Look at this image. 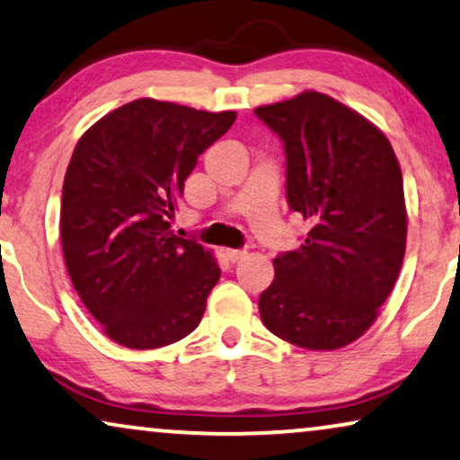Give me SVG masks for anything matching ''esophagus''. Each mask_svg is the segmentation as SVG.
Instances as JSON below:
<instances>
[{"label":"esophagus","mask_w":460,"mask_h":460,"mask_svg":"<svg viewBox=\"0 0 460 460\" xmlns=\"http://www.w3.org/2000/svg\"><path fill=\"white\" fill-rule=\"evenodd\" d=\"M226 257H228V261H232V263L243 261L244 257H247V251H241V249H228V251H226Z\"/></svg>","instance_id":"34e87169"}]
</instances>
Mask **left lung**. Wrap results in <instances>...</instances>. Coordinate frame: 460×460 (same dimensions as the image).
I'll return each mask as SVG.
<instances>
[{"label":"left lung","mask_w":460,"mask_h":460,"mask_svg":"<svg viewBox=\"0 0 460 460\" xmlns=\"http://www.w3.org/2000/svg\"><path fill=\"white\" fill-rule=\"evenodd\" d=\"M285 144L287 203L310 226L274 260L260 295L268 331L305 349H339L375 323L406 251L402 169L360 112L320 92L255 109Z\"/></svg>","instance_id":"left-lung-1"}]
</instances>
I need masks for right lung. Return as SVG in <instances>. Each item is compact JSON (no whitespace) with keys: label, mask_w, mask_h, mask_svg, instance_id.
Returning a JSON list of instances; mask_svg holds the SVG:
<instances>
[{"label":"right lung","mask_w":460,"mask_h":460,"mask_svg":"<svg viewBox=\"0 0 460 460\" xmlns=\"http://www.w3.org/2000/svg\"><path fill=\"white\" fill-rule=\"evenodd\" d=\"M234 119V111L140 98L104 115L75 146L62 186V253L75 291L112 341L163 348L203 318L222 272L169 219L199 155Z\"/></svg>","instance_id":"add662e5"}]
</instances>
